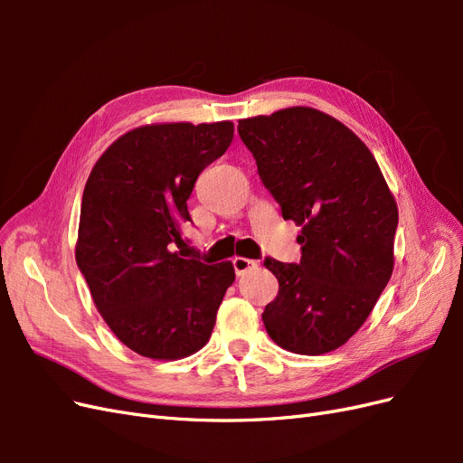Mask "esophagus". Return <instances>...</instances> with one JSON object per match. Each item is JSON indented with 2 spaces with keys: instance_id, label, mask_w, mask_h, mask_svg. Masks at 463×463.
<instances>
[{
  "instance_id": "obj_1",
  "label": "esophagus",
  "mask_w": 463,
  "mask_h": 463,
  "mask_svg": "<svg viewBox=\"0 0 463 463\" xmlns=\"http://www.w3.org/2000/svg\"><path fill=\"white\" fill-rule=\"evenodd\" d=\"M257 266H259L257 260H250V259H245V257H235L233 259V269H235L237 276H243L245 272L257 269Z\"/></svg>"
}]
</instances>
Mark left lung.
<instances>
[{
    "label": "left lung",
    "mask_w": 463,
    "mask_h": 463,
    "mask_svg": "<svg viewBox=\"0 0 463 463\" xmlns=\"http://www.w3.org/2000/svg\"><path fill=\"white\" fill-rule=\"evenodd\" d=\"M264 187L301 226V260L266 259L278 296L262 313L291 354L322 355L363 326L394 270L398 204L361 138L325 111L293 106L240 119Z\"/></svg>",
    "instance_id": "left-lung-1"
}]
</instances>
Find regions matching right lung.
I'll return each mask as SVG.
<instances>
[{"label": "right lung", "instance_id": "obj_1", "mask_svg": "<svg viewBox=\"0 0 463 463\" xmlns=\"http://www.w3.org/2000/svg\"><path fill=\"white\" fill-rule=\"evenodd\" d=\"M232 138V121L143 125L111 143L87 179L77 266L109 330L138 355L175 361L210 340L233 264L181 259L175 247L185 245L194 181Z\"/></svg>", "mask_w": 463, "mask_h": 463}]
</instances>
